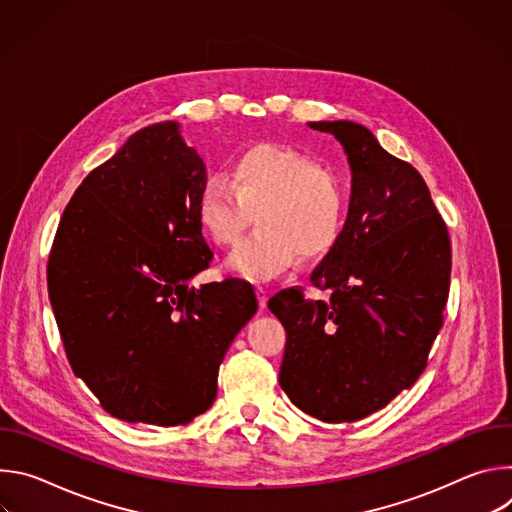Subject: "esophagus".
<instances>
[{"label": "esophagus", "mask_w": 512, "mask_h": 512, "mask_svg": "<svg viewBox=\"0 0 512 512\" xmlns=\"http://www.w3.org/2000/svg\"><path fill=\"white\" fill-rule=\"evenodd\" d=\"M257 298H259V306L265 308L267 306V300H269V291L261 285H257Z\"/></svg>", "instance_id": "obj_1"}]
</instances>
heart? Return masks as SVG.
Here are the masks:
<instances>
[{"mask_svg": "<svg viewBox=\"0 0 512 512\" xmlns=\"http://www.w3.org/2000/svg\"><path fill=\"white\" fill-rule=\"evenodd\" d=\"M348 188L338 170L275 143L241 152L229 178H208L196 198L202 233L216 247H233L257 212L259 233L243 241L227 267L265 281L304 259H320L338 243L348 216Z\"/></svg>", "mask_w": 512, "mask_h": 512, "instance_id": "b5f03b06", "label": "heart"}]
</instances>
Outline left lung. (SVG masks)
Listing matches in <instances>:
<instances>
[{
  "instance_id": "obj_1",
  "label": "left lung",
  "mask_w": 512,
  "mask_h": 512,
  "mask_svg": "<svg viewBox=\"0 0 512 512\" xmlns=\"http://www.w3.org/2000/svg\"><path fill=\"white\" fill-rule=\"evenodd\" d=\"M348 154L352 196L344 231L312 271L330 300L281 289L269 310L287 332L279 385L326 423L389 405L425 371L444 326L452 243L421 174L352 121H314Z\"/></svg>"
}]
</instances>
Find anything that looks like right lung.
<instances>
[{
	"label": "right lung",
	"mask_w": 512,
	"mask_h": 512,
	"mask_svg": "<svg viewBox=\"0 0 512 512\" xmlns=\"http://www.w3.org/2000/svg\"><path fill=\"white\" fill-rule=\"evenodd\" d=\"M206 182L174 121L133 133L66 204L48 255L72 373L129 423L184 425L216 397L218 367L255 316L251 283L192 287L212 261L196 216Z\"/></svg>",
	"instance_id": "right-lung-1"
}]
</instances>
